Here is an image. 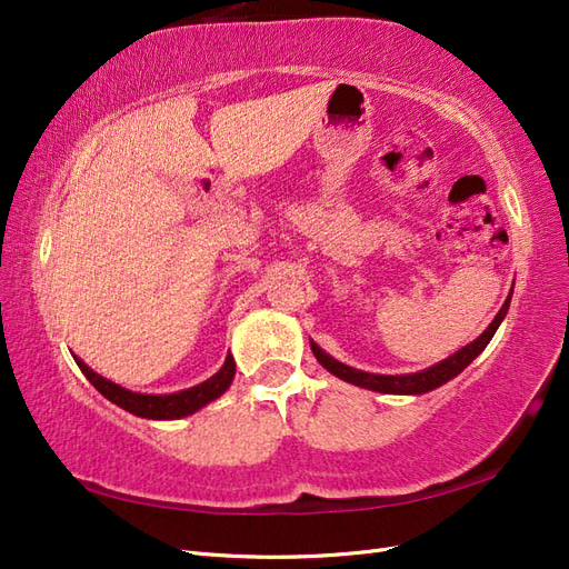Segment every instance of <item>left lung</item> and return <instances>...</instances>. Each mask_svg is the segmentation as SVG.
Masks as SVG:
<instances>
[{
  "mask_svg": "<svg viewBox=\"0 0 569 569\" xmlns=\"http://www.w3.org/2000/svg\"><path fill=\"white\" fill-rule=\"evenodd\" d=\"M508 306H510V297L506 299V303L501 306V311L496 313V318L491 320L487 330L481 332L472 343H468V347H462L453 356L443 358L441 363L427 368L422 372H412V375H372V372H363V370H356L351 366L339 363L337 358H332L330 353H325L316 341H311V349H313V356L318 358V363L327 372H332L335 377H339V380L349 382V385L372 389V391H380V393H427V391H432V389L446 385L449 380H453L456 375H460L481 351L487 349V343L496 335L498 325L503 322V318L508 313Z\"/></svg>",
  "mask_w": 569,
  "mask_h": 569,
  "instance_id": "8db88e82",
  "label": "left lung"
}]
</instances>
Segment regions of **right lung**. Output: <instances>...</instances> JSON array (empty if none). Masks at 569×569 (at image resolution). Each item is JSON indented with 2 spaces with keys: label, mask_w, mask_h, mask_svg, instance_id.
Segmentation results:
<instances>
[{
  "label": "right lung",
  "mask_w": 569,
  "mask_h": 569,
  "mask_svg": "<svg viewBox=\"0 0 569 569\" xmlns=\"http://www.w3.org/2000/svg\"><path fill=\"white\" fill-rule=\"evenodd\" d=\"M73 358L78 368L82 370V375L88 377L92 387L101 396H107L111 403L132 412V416L147 418V420H180V418L192 416V412H197L206 403L216 401L220 393H226L234 377V358L228 353L222 368L213 377H209V380L192 389H182L176 393H137L107 380V377L97 375L92 368L84 366L78 356Z\"/></svg>",
  "instance_id": "1"
}]
</instances>
